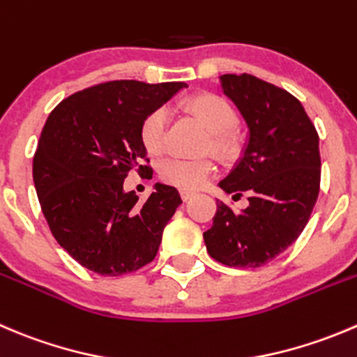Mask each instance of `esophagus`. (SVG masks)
Wrapping results in <instances>:
<instances>
[{
  "instance_id": "esophagus-1",
  "label": "esophagus",
  "mask_w": 357,
  "mask_h": 357,
  "mask_svg": "<svg viewBox=\"0 0 357 357\" xmlns=\"http://www.w3.org/2000/svg\"><path fill=\"white\" fill-rule=\"evenodd\" d=\"M193 195H195V193L190 192V190H181V197H183V200H190V199H192Z\"/></svg>"
}]
</instances>
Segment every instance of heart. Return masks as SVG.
<instances>
[{"label": "heart", "mask_w": 357, "mask_h": 357, "mask_svg": "<svg viewBox=\"0 0 357 357\" xmlns=\"http://www.w3.org/2000/svg\"><path fill=\"white\" fill-rule=\"evenodd\" d=\"M192 112L213 130V148L227 153L234 148L235 137L231 129L237 126L238 115L231 102L216 94H200L190 101ZM169 109L165 106L153 108L143 119L139 127V139L150 155H160L165 150ZM216 172V164L211 158H164L158 165V174L165 183L183 190L202 188Z\"/></svg>", "instance_id": "1"}]
</instances>
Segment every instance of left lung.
<instances>
[{
  "mask_svg": "<svg viewBox=\"0 0 357 357\" xmlns=\"http://www.w3.org/2000/svg\"><path fill=\"white\" fill-rule=\"evenodd\" d=\"M221 86L244 116L249 141L220 186L237 197L248 192L249 206L234 211L218 202L204 241L216 261L256 268L286 251L312 214L321 185L319 136L298 99L281 86L248 73L223 75Z\"/></svg>",
  "mask_w": 357,
  "mask_h": 357,
  "instance_id": "8db88e82",
  "label": "left lung"
}]
</instances>
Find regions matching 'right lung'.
<instances>
[{
  "label": "right lung",
  "mask_w": 357,
  "mask_h": 357,
  "mask_svg": "<svg viewBox=\"0 0 357 357\" xmlns=\"http://www.w3.org/2000/svg\"><path fill=\"white\" fill-rule=\"evenodd\" d=\"M183 86L98 83L59 102L45 122L33 158L41 211L61 248L96 274H129L153 261L183 202L174 186L162 183L144 202L123 190L130 171H151L141 122Z\"/></svg>",
  "instance_id": "1"
}]
</instances>
